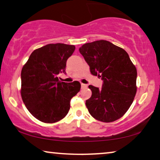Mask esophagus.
Listing matches in <instances>:
<instances>
[{"label":"esophagus","mask_w":160,"mask_h":160,"mask_svg":"<svg viewBox=\"0 0 160 160\" xmlns=\"http://www.w3.org/2000/svg\"><path fill=\"white\" fill-rule=\"evenodd\" d=\"M87 85H85V84H83V83H81V88L82 89H84V88H87Z\"/></svg>","instance_id":"34e87169"}]
</instances>
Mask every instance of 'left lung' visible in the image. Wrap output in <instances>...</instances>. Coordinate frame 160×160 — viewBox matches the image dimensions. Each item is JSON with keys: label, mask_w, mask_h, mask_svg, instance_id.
I'll return each instance as SVG.
<instances>
[{"label": "left lung", "mask_w": 160, "mask_h": 160, "mask_svg": "<svg viewBox=\"0 0 160 160\" xmlns=\"http://www.w3.org/2000/svg\"><path fill=\"white\" fill-rule=\"evenodd\" d=\"M80 52L92 75L102 78V89L90 85L92 96L86 100L89 113L97 120L113 122L125 114L137 92V70L123 48L106 40L87 43Z\"/></svg>", "instance_id": "1"}]
</instances>
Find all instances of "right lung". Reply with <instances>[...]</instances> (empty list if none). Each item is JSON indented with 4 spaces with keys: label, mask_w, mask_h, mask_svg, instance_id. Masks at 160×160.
<instances>
[{
    "label": "right lung",
    "mask_w": 160,
    "mask_h": 160,
    "mask_svg": "<svg viewBox=\"0 0 160 160\" xmlns=\"http://www.w3.org/2000/svg\"><path fill=\"white\" fill-rule=\"evenodd\" d=\"M75 47L49 44L35 49L21 72V97L31 114L46 123L58 122L67 115L70 102L80 90L78 81L61 82L66 61Z\"/></svg>",
    "instance_id": "add662e5"
}]
</instances>
